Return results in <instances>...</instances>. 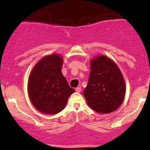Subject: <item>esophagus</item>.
Returning <instances> with one entry per match:
<instances>
[{
  "label": "esophagus",
  "instance_id": "obj_1",
  "mask_svg": "<svg viewBox=\"0 0 150 150\" xmlns=\"http://www.w3.org/2000/svg\"><path fill=\"white\" fill-rule=\"evenodd\" d=\"M81 90H82V88H81L80 87H77V88L75 89V91H76L77 92H81Z\"/></svg>",
  "mask_w": 150,
  "mask_h": 150
}]
</instances>
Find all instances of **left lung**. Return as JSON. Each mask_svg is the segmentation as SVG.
I'll list each match as a JSON object with an SVG mask.
<instances>
[{
    "instance_id": "obj_1",
    "label": "left lung",
    "mask_w": 150,
    "mask_h": 150,
    "mask_svg": "<svg viewBox=\"0 0 150 150\" xmlns=\"http://www.w3.org/2000/svg\"><path fill=\"white\" fill-rule=\"evenodd\" d=\"M83 94L89 107L98 113H108L119 107L124 99L125 85L114 62L104 56L92 60Z\"/></svg>"
}]
</instances>
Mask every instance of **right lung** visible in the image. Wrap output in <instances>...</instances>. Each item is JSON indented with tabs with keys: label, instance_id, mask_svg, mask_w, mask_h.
Returning a JSON list of instances; mask_svg holds the SVG:
<instances>
[{
	"label": "right lung",
	"instance_id": "right-lung-1",
	"mask_svg": "<svg viewBox=\"0 0 150 150\" xmlns=\"http://www.w3.org/2000/svg\"><path fill=\"white\" fill-rule=\"evenodd\" d=\"M63 59L58 54L46 56L34 66L28 80L29 97L41 112L56 114L65 108L75 92L61 73Z\"/></svg>",
	"mask_w": 150,
	"mask_h": 150
}]
</instances>
